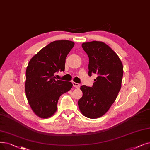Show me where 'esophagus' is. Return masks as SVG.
<instances>
[{
    "label": "esophagus",
    "mask_w": 150,
    "mask_h": 150,
    "mask_svg": "<svg viewBox=\"0 0 150 150\" xmlns=\"http://www.w3.org/2000/svg\"><path fill=\"white\" fill-rule=\"evenodd\" d=\"M72 83H73V86H74V88H80V84L76 83L75 82H73Z\"/></svg>",
    "instance_id": "obj_1"
}]
</instances>
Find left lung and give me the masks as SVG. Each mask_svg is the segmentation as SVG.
<instances>
[{"mask_svg":"<svg viewBox=\"0 0 150 150\" xmlns=\"http://www.w3.org/2000/svg\"><path fill=\"white\" fill-rule=\"evenodd\" d=\"M89 57V76L97 75L92 87L83 85V96L78 102L81 113L96 119L105 115L115 101L121 88L123 66L108 45L99 41L83 43Z\"/></svg>","mask_w":150,"mask_h":150,"instance_id":"left-lung-1","label":"left lung"}]
</instances>
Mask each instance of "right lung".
<instances>
[{
    "instance_id": "right-lung-1",
    "label": "right lung",
    "mask_w": 150,
    "mask_h": 150,
    "mask_svg": "<svg viewBox=\"0 0 150 150\" xmlns=\"http://www.w3.org/2000/svg\"><path fill=\"white\" fill-rule=\"evenodd\" d=\"M70 40L51 42L31 58L25 71V91L32 111L46 119L57 111L60 96L72 88L70 81L56 80L54 73L64 71L66 58L74 46Z\"/></svg>"
}]
</instances>
